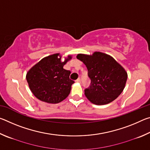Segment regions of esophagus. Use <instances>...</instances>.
I'll use <instances>...</instances> for the list:
<instances>
[{
    "label": "esophagus",
    "instance_id": "obj_1",
    "mask_svg": "<svg viewBox=\"0 0 150 150\" xmlns=\"http://www.w3.org/2000/svg\"><path fill=\"white\" fill-rule=\"evenodd\" d=\"M75 81H76V82H77V83H81V79H80V78H78Z\"/></svg>",
    "mask_w": 150,
    "mask_h": 150
}]
</instances>
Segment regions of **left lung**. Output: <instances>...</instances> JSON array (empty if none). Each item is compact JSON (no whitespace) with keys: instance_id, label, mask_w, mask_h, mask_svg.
I'll list each match as a JSON object with an SVG mask.
<instances>
[{"instance_id":"obj_1","label":"left lung","mask_w":150,"mask_h":150,"mask_svg":"<svg viewBox=\"0 0 150 150\" xmlns=\"http://www.w3.org/2000/svg\"><path fill=\"white\" fill-rule=\"evenodd\" d=\"M78 59L86 65L91 85L85 90L88 100L96 105L115 100L125 87L128 74L124 68L106 54L95 52L92 55L79 54Z\"/></svg>"}]
</instances>
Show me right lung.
<instances>
[{"instance_id": "add662e5", "label": "right lung", "mask_w": 150, "mask_h": 150, "mask_svg": "<svg viewBox=\"0 0 150 150\" xmlns=\"http://www.w3.org/2000/svg\"><path fill=\"white\" fill-rule=\"evenodd\" d=\"M72 59L71 55L62 62V55L54 54L45 57L26 73L30 89L35 97L43 102L56 104L69 95L74 81L69 79L71 72L63 66Z\"/></svg>"}]
</instances>
